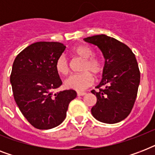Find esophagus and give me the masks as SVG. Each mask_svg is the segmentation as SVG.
I'll use <instances>...</instances> for the list:
<instances>
[{
  "mask_svg": "<svg viewBox=\"0 0 155 155\" xmlns=\"http://www.w3.org/2000/svg\"><path fill=\"white\" fill-rule=\"evenodd\" d=\"M85 94H86V92H77L78 97H80V96H84Z\"/></svg>",
  "mask_w": 155,
  "mask_h": 155,
  "instance_id": "esophagus-1",
  "label": "esophagus"
}]
</instances>
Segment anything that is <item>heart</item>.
I'll return each mask as SVG.
<instances>
[{
  "mask_svg": "<svg viewBox=\"0 0 155 155\" xmlns=\"http://www.w3.org/2000/svg\"><path fill=\"white\" fill-rule=\"evenodd\" d=\"M72 53L78 58L84 59L80 71L84 72L72 75L64 81L66 87L77 91H82L93 84V77L92 74L99 75L102 71V65L101 61L96 57H93V51L87 46H76L73 47ZM55 68L58 73L62 75H68L70 71V66L65 55H60L57 58Z\"/></svg>",
  "mask_w": 155,
  "mask_h": 155,
  "instance_id": "obj_1",
  "label": "heart"
}]
</instances>
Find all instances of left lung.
Wrapping results in <instances>:
<instances>
[{
  "label": "left lung",
  "instance_id": "obj_1",
  "mask_svg": "<svg viewBox=\"0 0 155 155\" xmlns=\"http://www.w3.org/2000/svg\"><path fill=\"white\" fill-rule=\"evenodd\" d=\"M98 47L104 58L102 80L95 90L97 104L91 109L97 120L117 123L132 110L140 84V71L134 54L126 45L105 35L84 38Z\"/></svg>",
  "mask_w": 155,
  "mask_h": 155
}]
</instances>
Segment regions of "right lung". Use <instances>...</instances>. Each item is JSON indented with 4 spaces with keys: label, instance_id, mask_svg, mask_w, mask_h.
Wrapping results in <instances>:
<instances>
[{
    "label": "right lung",
    "instance_id": "obj_1",
    "mask_svg": "<svg viewBox=\"0 0 155 155\" xmlns=\"http://www.w3.org/2000/svg\"><path fill=\"white\" fill-rule=\"evenodd\" d=\"M65 49L61 42H38L21 51L13 62L10 75L13 97L23 116L38 130L60 125L69 103L76 97L72 89L54 92L62 85L55 63Z\"/></svg>",
    "mask_w": 155,
    "mask_h": 155
}]
</instances>
